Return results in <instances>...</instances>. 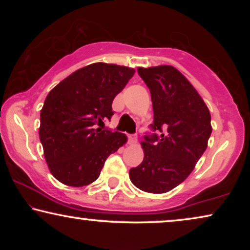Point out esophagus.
Listing matches in <instances>:
<instances>
[{
	"label": "esophagus",
	"mask_w": 250,
	"mask_h": 250,
	"mask_svg": "<svg viewBox=\"0 0 250 250\" xmlns=\"http://www.w3.org/2000/svg\"><path fill=\"white\" fill-rule=\"evenodd\" d=\"M136 141H138V138H136L135 134H129L128 135V143H129V145H135Z\"/></svg>",
	"instance_id": "obj_1"
}]
</instances>
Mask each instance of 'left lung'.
Here are the masks:
<instances>
[{"label": "left lung", "mask_w": 250, "mask_h": 250, "mask_svg": "<svg viewBox=\"0 0 250 250\" xmlns=\"http://www.w3.org/2000/svg\"><path fill=\"white\" fill-rule=\"evenodd\" d=\"M138 73L151 93V128L160 136H145V158L129 169V179L145 192L165 193L190 175L206 150L210 114L192 84L173 66L139 67Z\"/></svg>", "instance_id": "left-lung-1"}]
</instances>
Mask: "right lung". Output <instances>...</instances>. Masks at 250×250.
Wrapping results in <instances>:
<instances>
[{"instance_id": "1", "label": "right lung", "mask_w": 250, "mask_h": 250, "mask_svg": "<svg viewBox=\"0 0 250 250\" xmlns=\"http://www.w3.org/2000/svg\"><path fill=\"white\" fill-rule=\"evenodd\" d=\"M134 73L129 67L95 62L47 94L39 133L47 166L59 182L77 188L94 182L105 159L127 142L125 134L101 126L114 115L112 101Z\"/></svg>"}]
</instances>
